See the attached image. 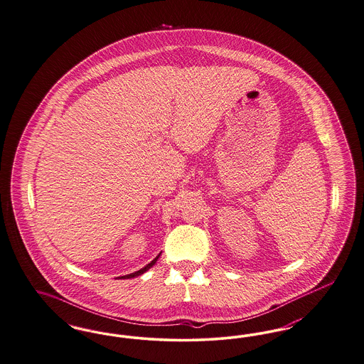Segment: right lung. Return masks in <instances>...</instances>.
<instances>
[{"mask_svg": "<svg viewBox=\"0 0 364 364\" xmlns=\"http://www.w3.org/2000/svg\"><path fill=\"white\" fill-rule=\"evenodd\" d=\"M160 254H159L158 257H156L155 259H152V261H151V262H149L146 267H144V268L140 269V270H137V272H134V273L127 274V276H121L119 279H132V277H136V276H140V274H142V273H145L148 269L152 268V267L156 264V261H158L159 257H160Z\"/></svg>", "mask_w": 364, "mask_h": 364, "instance_id": "obj_1", "label": "right lung"}]
</instances>
